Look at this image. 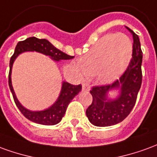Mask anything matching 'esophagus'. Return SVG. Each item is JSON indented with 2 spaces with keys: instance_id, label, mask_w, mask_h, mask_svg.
Returning a JSON list of instances; mask_svg holds the SVG:
<instances>
[{
  "instance_id": "obj_1",
  "label": "esophagus",
  "mask_w": 157,
  "mask_h": 157,
  "mask_svg": "<svg viewBox=\"0 0 157 157\" xmlns=\"http://www.w3.org/2000/svg\"><path fill=\"white\" fill-rule=\"evenodd\" d=\"M82 91H84V92H88V91H90V86H89L88 84H86V83L82 84Z\"/></svg>"
}]
</instances>
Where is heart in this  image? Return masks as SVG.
Wrapping results in <instances>:
<instances>
[{"label":"heart","instance_id":"heart-1","mask_svg":"<svg viewBox=\"0 0 157 157\" xmlns=\"http://www.w3.org/2000/svg\"><path fill=\"white\" fill-rule=\"evenodd\" d=\"M131 54L132 44L127 36L110 33L99 39L74 67L80 76L96 75L102 83H109L124 71Z\"/></svg>","mask_w":157,"mask_h":157}]
</instances>
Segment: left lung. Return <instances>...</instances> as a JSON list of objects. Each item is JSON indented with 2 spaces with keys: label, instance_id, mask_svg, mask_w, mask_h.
<instances>
[{
  "label": "left lung",
  "instance_id": "1",
  "mask_svg": "<svg viewBox=\"0 0 157 157\" xmlns=\"http://www.w3.org/2000/svg\"><path fill=\"white\" fill-rule=\"evenodd\" d=\"M127 28V27H126ZM133 36L132 59L124 73L112 84L93 86L90 91L92 102L86 114L92 124L106 127L117 124L130 113L136 102L142 82V53L138 35L127 28ZM120 90V95L114 99H109L111 90Z\"/></svg>",
  "mask_w": 157,
  "mask_h": 157
}]
</instances>
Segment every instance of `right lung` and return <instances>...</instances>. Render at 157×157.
Here are the masks:
<instances>
[{"instance_id": "add662e5", "label": "right lung", "mask_w": 157, "mask_h": 157, "mask_svg": "<svg viewBox=\"0 0 157 157\" xmlns=\"http://www.w3.org/2000/svg\"><path fill=\"white\" fill-rule=\"evenodd\" d=\"M27 51H36L48 55L55 61H59L64 59H71L74 58V56H71L65 54L64 52L60 51L59 49L56 48L47 39H39L35 37L28 38L23 41L17 43L16 46L14 54L10 59V71H9L8 83L10 90L13 96V99L16 105L18 108L20 112L22 113L26 118L30 121L34 122L36 124L44 125H55L61 121L62 118L64 117L68 107L69 103L75 96L78 94L82 90V85L74 86L70 84L68 82H62V87L60 94L56 102L48 109L42 110V111H31L25 109L23 106L19 102L16 97L15 92L13 90L12 84V65L15 61L16 58L20 54Z\"/></svg>"}]
</instances>
